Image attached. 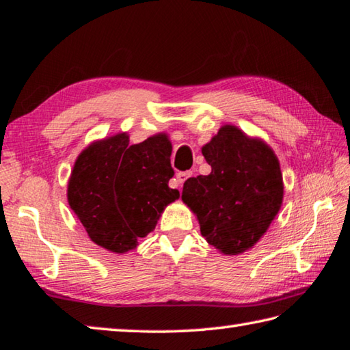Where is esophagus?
Instances as JSON below:
<instances>
[{"label":"esophagus","instance_id":"obj_1","mask_svg":"<svg viewBox=\"0 0 350 350\" xmlns=\"http://www.w3.org/2000/svg\"><path fill=\"white\" fill-rule=\"evenodd\" d=\"M193 176V171H182V173H177L176 174V179H177V183L182 187L183 182H185L188 177Z\"/></svg>","mask_w":350,"mask_h":350}]
</instances>
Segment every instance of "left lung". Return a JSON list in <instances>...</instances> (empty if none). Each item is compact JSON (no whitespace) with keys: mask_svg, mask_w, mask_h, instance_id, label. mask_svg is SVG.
Listing matches in <instances>:
<instances>
[{"mask_svg":"<svg viewBox=\"0 0 350 350\" xmlns=\"http://www.w3.org/2000/svg\"><path fill=\"white\" fill-rule=\"evenodd\" d=\"M202 154L211 173L185 180L182 200L210 245L239 254L256 244L281 208L280 162L267 144L233 125L219 129Z\"/></svg>","mask_w":350,"mask_h":350,"instance_id":"obj_1","label":"left lung"}]
</instances>
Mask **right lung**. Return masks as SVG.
I'll list each match as a JSON object with an SVG mask.
<instances>
[{
	"mask_svg": "<svg viewBox=\"0 0 350 350\" xmlns=\"http://www.w3.org/2000/svg\"><path fill=\"white\" fill-rule=\"evenodd\" d=\"M167 134L137 145L120 133L94 142L77 157L68 202L88 236L114 253H126L156 228L162 211L179 199L168 187L174 176Z\"/></svg>",
	"mask_w": 350,
	"mask_h": 350,
	"instance_id": "right-lung-1",
	"label": "right lung"
}]
</instances>
